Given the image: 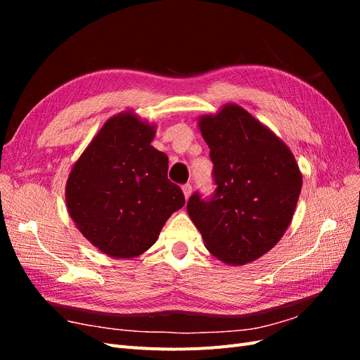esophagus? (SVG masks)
I'll return each instance as SVG.
<instances>
[{
	"label": "esophagus",
	"mask_w": 360,
	"mask_h": 360,
	"mask_svg": "<svg viewBox=\"0 0 360 360\" xmlns=\"http://www.w3.org/2000/svg\"><path fill=\"white\" fill-rule=\"evenodd\" d=\"M181 189H183V193H184V198L189 200V197L192 195V186H191V184H184Z\"/></svg>",
	"instance_id": "1"
}]
</instances>
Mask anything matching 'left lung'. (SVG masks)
<instances>
[{
  "label": "left lung",
  "mask_w": 360,
  "mask_h": 360,
  "mask_svg": "<svg viewBox=\"0 0 360 360\" xmlns=\"http://www.w3.org/2000/svg\"><path fill=\"white\" fill-rule=\"evenodd\" d=\"M217 184L210 201L193 193L188 214L209 252L228 266L267 254L291 224L302 172L290 147L237 103L198 118Z\"/></svg>",
  "instance_id": "1"
}]
</instances>
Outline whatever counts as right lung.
I'll return each mask as SVG.
<instances>
[{
	"label": "right lung",
	"instance_id": "add662e5",
	"mask_svg": "<svg viewBox=\"0 0 360 360\" xmlns=\"http://www.w3.org/2000/svg\"><path fill=\"white\" fill-rule=\"evenodd\" d=\"M158 126L132 110L108 118L66 181V205L81 234L101 252L130 259L153 246L184 205L168 180V156L151 146Z\"/></svg>",
	"mask_w": 360,
	"mask_h": 360
}]
</instances>
